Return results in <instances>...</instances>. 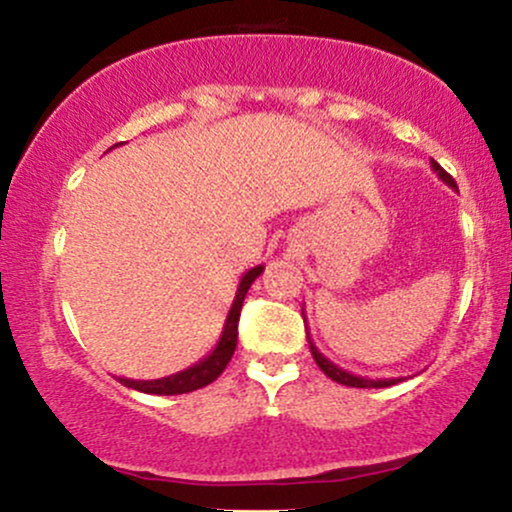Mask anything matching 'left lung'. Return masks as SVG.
<instances>
[{
    "mask_svg": "<svg viewBox=\"0 0 512 512\" xmlns=\"http://www.w3.org/2000/svg\"><path fill=\"white\" fill-rule=\"evenodd\" d=\"M431 168H433V173H436L438 178L445 182V185L452 187V190H457L455 180H452L450 175L445 173V170L440 168L436 161H433V158H431ZM303 320H305V317H303ZM308 344H310V354H313L315 363L320 366L322 373H325L327 378H332L334 383H339V385H346V387H390V385H397V383H402V380H404V378H375L373 380V378H363V375H354V373H349V370L334 366L330 358H327L325 354H320V351H317V346L313 344V339H310V334H308Z\"/></svg>",
    "mask_w": 512,
    "mask_h": 512,
    "instance_id": "obj_1",
    "label": "left lung"
}]
</instances>
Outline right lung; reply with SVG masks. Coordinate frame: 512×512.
Returning a JSON list of instances; mask_svg holds the SVG:
<instances>
[{
  "instance_id": "obj_1",
  "label": "right lung",
  "mask_w": 512,
  "mask_h": 512,
  "mask_svg": "<svg viewBox=\"0 0 512 512\" xmlns=\"http://www.w3.org/2000/svg\"><path fill=\"white\" fill-rule=\"evenodd\" d=\"M117 146V144H115ZM262 264L248 269L240 279L236 298H233L231 310H228L226 325H223V332L216 342L214 349H211L209 356H204L202 361H197L195 366L180 370V373L168 375V378H158V380H129V378H117L125 387H132V390L146 392V395H185V392L199 390V387L214 383L216 378L223 373V368L228 366L231 361L233 351H236L238 344V320H240V308H243L245 293L252 286V281L262 274Z\"/></svg>"
}]
</instances>
